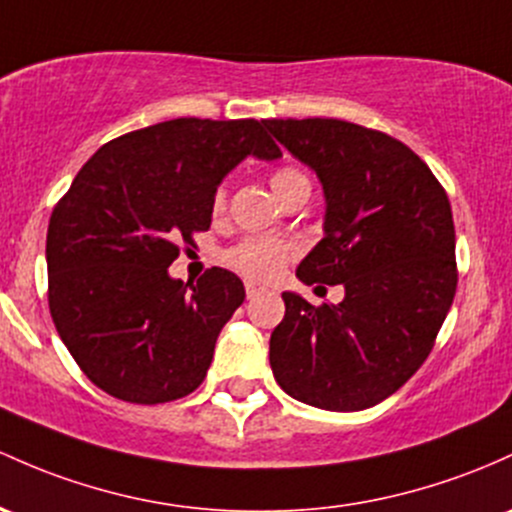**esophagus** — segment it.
Returning a JSON list of instances; mask_svg holds the SVG:
<instances>
[{
    "instance_id": "34e87169",
    "label": "esophagus",
    "mask_w": 512,
    "mask_h": 512,
    "mask_svg": "<svg viewBox=\"0 0 512 512\" xmlns=\"http://www.w3.org/2000/svg\"><path fill=\"white\" fill-rule=\"evenodd\" d=\"M262 291V286H257L255 282H247L245 284V294H247V299H255L257 294H260Z\"/></svg>"
}]
</instances>
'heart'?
<instances>
[{
	"label": "heart",
	"mask_w": 512,
	"mask_h": 512,
	"mask_svg": "<svg viewBox=\"0 0 512 512\" xmlns=\"http://www.w3.org/2000/svg\"><path fill=\"white\" fill-rule=\"evenodd\" d=\"M272 189L277 194V199H282L284 194H289L291 189L299 187H311L308 177L299 167H279L277 172H272ZM226 206V189L218 187L216 196H213V209L221 211ZM289 245L279 243V240H267V238H247L243 243L230 247L226 260L233 269H238L240 274H245L247 279H255V282H272L279 274L284 272L286 262H289Z\"/></svg>",
	"instance_id": "heart-1"
}]
</instances>
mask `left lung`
<instances>
[{"mask_svg": "<svg viewBox=\"0 0 512 512\" xmlns=\"http://www.w3.org/2000/svg\"><path fill=\"white\" fill-rule=\"evenodd\" d=\"M274 138L323 184V240L303 257V284H342L340 303L284 291L269 338L277 384L323 411H364L418 372L454 291L452 206L401 140L340 119H267Z\"/></svg>", "mask_w": 512, "mask_h": 512, "instance_id": "8db88e82", "label": "left lung"}]
</instances>
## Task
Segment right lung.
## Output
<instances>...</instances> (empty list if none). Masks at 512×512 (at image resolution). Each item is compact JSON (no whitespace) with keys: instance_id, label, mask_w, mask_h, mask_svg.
<instances>
[{"instance_id":"obj_1","label":"right lung","mask_w":512,"mask_h":512,"mask_svg":"<svg viewBox=\"0 0 512 512\" xmlns=\"http://www.w3.org/2000/svg\"><path fill=\"white\" fill-rule=\"evenodd\" d=\"M282 150L255 119H174L111 140L84 162L48 223V303L92 384L128 403L192 393L245 301L233 272L172 279L179 245L209 230L218 184Z\"/></svg>"}]
</instances>
